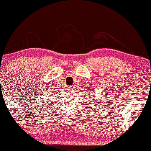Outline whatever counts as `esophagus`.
Listing matches in <instances>:
<instances>
[{"instance_id":"esophagus-1","label":"esophagus","mask_w":151,"mask_h":151,"mask_svg":"<svg viewBox=\"0 0 151 151\" xmlns=\"http://www.w3.org/2000/svg\"><path fill=\"white\" fill-rule=\"evenodd\" d=\"M67 89H68L69 90H72V86H68V88H67Z\"/></svg>"}]
</instances>
